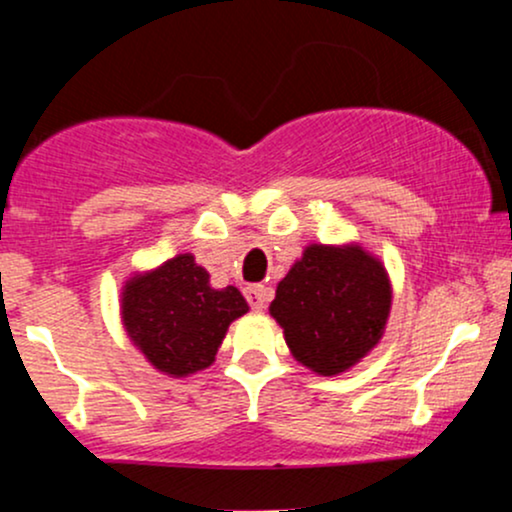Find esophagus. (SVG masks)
<instances>
[{
    "label": "esophagus",
    "instance_id": "esophagus-1",
    "mask_svg": "<svg viewBox=\"0 0 512 512\" xmlns=\"http://www.w3.org/2000/svg\"><path fill=\"white\" fill-rule=\"evenodd\" d=\"M245 298H248L250 308L255 310V313H262L264 305L269 301V289L264 284H252L245 289Z\"/></svg>",
    "mask_w": 512,
    "mask_h": 512
}]
</instances>
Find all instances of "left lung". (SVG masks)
<instances>
[{"label": "left lung", "mask_w": 512, "mask_h": 512, "mask_svg": "<svg viewBox=\"0 0 512 512\" xmlns=\"http://www.w3.org/2000/svg\"><path fill=\"white\" fill-rule=\"evenodd\" d=\"M390 303V281L375 257L310 245L279 281L269 313L303 366L337 375L378 344Z\"/></svg>", "instance_id": "1"}]
</instances>
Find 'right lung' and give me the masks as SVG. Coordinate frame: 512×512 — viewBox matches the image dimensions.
Returning a JSON list of instances; mask_svg holds the SVG:
<instances>
[{
    "mask_svg": "<svg viewBox=\"0 0 512 512\" xmlns=\"http://www.w3.org/2000/svg\"><path fill=\"white\" fill-rule=\"evenodd\" d=\"M248 313L236 286L216 291L207 269L178 255L156 272L134 276L122 293V320L132 342L158 370L187 375L214 363L228 325Z\"/></svg>",
    "mask_w": 512,
    "mask_h": 512,
    "instance_id": "add662e5",
    "label": "right lung"
}]
</instances>
